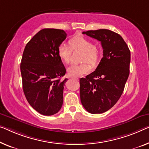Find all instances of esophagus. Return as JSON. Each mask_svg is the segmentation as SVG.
Segmentation results:
<instances>
[{"instance_id": "esophagus-1", "label": "esophagus", "mask_w": 149, "mask_h": 149, "mask_svg": "<svg viewBox=\"0 0 149 149\" xmlns=\"http://www.w3.org/2000/svg\"><path fill=\"white\" fill-rule=\"evenodd\" d=\"M72 79H75V80H78V79L77 78H75V77H71Z\"/></svg>"}]
</instances>
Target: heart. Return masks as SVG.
<instances>
[{
	"mask_svg": "<svg viewBox=\"0 0 149 149\" xmlns=\"http://www.w3.org/2000/svg\"><path fill=\"white\" fill-rule=\"evenodd\" d=\"M70 46L62 43L57 48V54L61 60L65 63H69L72 50L79 49L84 52L83 61L91 64H95L99 59V50L92 42L86 37L75 36L69 41ZM91 66L87 63L79 65H72L68 68V73L71 77H77L90 72Z\"/></svg>",
	"mask_w": 149,
	"mask_h": 149,
	"instance_id": "1",
	"label": "heart"
}]
</instances>
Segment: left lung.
Returning <instances> with one entry per match:
<instances>
[{
  "instance_id": "8db88e82",
  "label": "left lung",
  "mask_w": 149,
  "mask_h": 149,
  "mask_svg": "<svg viewBox=\"0 0 149 149\" xmlns=\"http://www.w3.org/2000/svg\"><path fill=\"white\" fill-rule=\"evenodd\" d=\"M101 42L103 57L94 72L79 79L80 99L91 114H101L115 105L130 73V52L120 35L108 29L82 32Z\"/></svg>"
}]
</instances>
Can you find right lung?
<instances>
[{
	"instance_id": "right-lung-1",
	"label": "right lung",
	"mask_w": 149,
	"mask_h": 149,
	"mask_svg": "<svg viewBox=\"0 0 149 149\" xmlns=\"http://www.w3.org/2000/svg\"><path fill=\"white\" fill-rule=\"evenodd\" d=\"M67 37L63 30L43 29L28 42L23 53L21 72L24 94L33 109L51 116L61 108L66 70L57 48Z\"/></svg>"
}]
</instances>
